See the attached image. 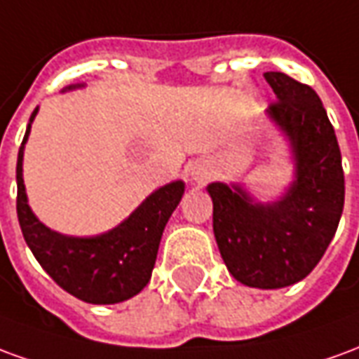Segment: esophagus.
<instances>
[{
  "label": "esophagus",
  "mask_w": 359,
  "mask_h": 359,
  "mask_svg": "<svg viewBox=\"0 0 359 359\" xmlns=\"http://www.w3.org/2000/svg\"><path fill=\"white\" fill-rule=\"evenodd\" d=\"M188 180L196 184V187H202L208 182V179L211 177V169L210 165L205 163L203 159H194L188 163Z\"/></svg>",
  "instance_id": "esophagus-1"
}]
</instances>
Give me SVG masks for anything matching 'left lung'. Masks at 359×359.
I'll list each match as a JSON object with an SVG mask.
<instances>
[{"label": "left lung", "mask_w": 359, "mask_h": 359, "mask_svg": "<svg viewBox=\"0 0 359 359\" xmlns=\"http://www.w3.org/2000/svg\"><path fill=\"white\" fill-rule=\"evenodd\" d=\"M277 102L265 109L290 146L294 180L259 202L238 182H211L213 233L226 269L252 288H285L313 271L344 208L339 142L316 90L285 73H265Z\"/></svg>", "instance_id": "8db88e82"}]
</instances>
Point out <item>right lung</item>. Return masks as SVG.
Wrapping results in <instances>:
<instances>
[{
    "mask_svg": "<svg viewBox=\"0 0 359 359\" xmlns=\"http://www.w3.org/2000/svg\"><path fill=\"white\" fill-rule=\"evenodd\" d=\"M71 84L65 90L82 88ZM38 107L32 111L17 157V215L28 248L63 290L88 304H118L148 285L167 221L184 194V182L172 180L144 200L111 231L95 236H69L51 231L28 205L22 180L25 144Z\"/></svg>",
    "mask_w": 359,
    "mask_h": 359,
    "instance_id": "1",
    "label": "right lung"
}]
</instances>
